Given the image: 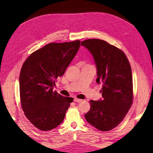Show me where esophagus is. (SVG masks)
<instances>
[{
	"mask_svg": "<svg viewBox=\"0 0 153 153\" xmlns=\"http://www.w3.org/2000/svg\"><path fill=\"white\" fill-rule=\"evenodd\" d=\"M74 101L75 102H80L82 101V99H77L76 97H75L74 98Z\"/></svg>",
	"mask_w": 153,
	"mask_h": 153,
	"instance_id": "1",
	"label": "esophagus"
}]
</instances>
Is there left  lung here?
Here are the masks:
<instances>
[{"label": "left lung", "instance_id": "obj_1", "mask_svg": "<svg viewBox=\"0 0 153 153\" xmlns=\"http://www.w3.org/2000/svg\"><path fill=\"white\" fill-rule=\"evenodd\" d=\"M92 54L97 69V82L102 84V100H89L86 120L100 131L118 126L128 114L134 99L131 68L120 48L98 39L82 41Z\"/></svg>", "mask_w": 153, "mask_h": 153}]
</instances>
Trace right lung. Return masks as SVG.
<instances>
[{
    "mask_svg": "<svg viewBox=\"0 0 153 153\" xmlns=\"http://www.w3.org/2000/svg\"><path fill=\"white\" fill-rule=\"evenodd\" d=\"M80 41L51 43L31 53L19 74V96L25 116L35 128L49 131L62 122L73 102L53 91L78 51Z\"/></svg>",
    "mask_w": 153,
    "mask_h": 153,
    "instance_id": "1",
    "label": "right lung"
}]
</instances>
